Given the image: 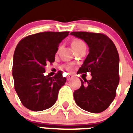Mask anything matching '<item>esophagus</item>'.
Returning a JSON list of instances; mask_svg holds the SVG:
<instances>
[{
	"mask_svg": "<svg viewBox=\"0 0 133 133\" xmlns=\"http://www.w3.org/2000/svg\"><path fill=\"white\" fill-rule=\"evenodd\" d=\"M72 78H73V75H72V74H69V75H68V77H67V80H68V81H70V80L72 79Z\"/></svg>",
	"mask_w": 133,
	"mask_h": 133,
	"instance_id": "obj_1",
	"label": "esophagus"
}]
</instances>
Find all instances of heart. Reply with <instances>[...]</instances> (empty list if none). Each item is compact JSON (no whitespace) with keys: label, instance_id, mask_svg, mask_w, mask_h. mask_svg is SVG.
<instances>
[{"label":"heart","instance_id":"obj_1","mask_svg":"<svg viewBox=\"0 0 133 133\" xmlns=\"http://www.w3.org/2000/svg\"><path fill=\"white\" fill-rule=\"evenodd\" d=\"M83 45H85V44L83 41H81V40H75L72 43V46L73 50L75 49V48H78L79 47L83 46ZM62 68L68 70L69 71H71V70H73V67L72 65H63Z\"/></svg>","mask_w":133,"mask_h":133}]
</instances>
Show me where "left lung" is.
I'll return each mask as SVG.
<instances>
[{"label":"left lung","instance_id":"left-lung-1","mask_svg":"<svg viewBox=\"0 0 133 133\" xmlns=\"http://www.w3.org/2000/svg\"><path fill=\"white\" fill-rule=\"evenodd\" d=\"M83 40L89 53L78 73L90 72L92 79L81 80V86L73 93L76 104L86 111L99 113L108 108L115 98L120 81L119 55L107 35L90 32H71Z\"/></svg>","mask_w":133,"mask_h":133}]
</instances>
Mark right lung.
Segmentation results:
<instances>
[{
    "mask_svg": "<svg viewBox=\"0 0 133 133\" xmlns=\"http://www.w3.org/2000/svg\"><path fill=\"white\" fill-rule=\"evenodd\" d=\"M69 32H42L20 41L14 52L13 77L15 90L22 104L33 111L52 107L66 78L63 72L44 75L48 63L55 61L59 44Z\"/></svg>",
    "mask_w": 133,
    "mask_h": 133,
    "instance_id": "1",
    "label": "right lung"
}]
</instances>
